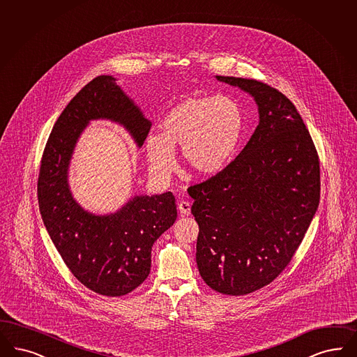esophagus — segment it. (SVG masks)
Returning a JSON list of instances; mask_svg holds the SVG:
<instances>
[{
  "mask_svg": "<svg viewBox=\"0 0 357 357\" xmlns=\"http://www.w3.org/2000/svg\"><path fill=\"white\" fill-rule=\"evenodd\" d=\"M178 211L183 215H188L190 213V204L188 201H181L178 204Z\"/></svg>",
  "mask_w": 357,
  "mask_h": 357,
  "instance_id": "esophagus-1",
  "label": "esophagus"
}]
</instances>
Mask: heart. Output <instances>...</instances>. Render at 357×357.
I'll use <instances>...</instances> for the list:
<instances>
[{
	"label": "heart",
	"instance_id": "obj_1",
	"mask_svg": "<svg viewBox=\"0 0 357 357\" xmlns=\"http://www.w3.org/2000/svg\"><path fill=\"white\" fill-rule=\"evenodd\" d=\"M160 130L144 140L146 160L156 177L167 178L176 169L178 146L193 171L213 176L222 172L237 152L243 114L229 96L188 98L167 112Z\"/></svg>",
	"mask_w": 357,
	"mask_h": 357
}]
</instances>
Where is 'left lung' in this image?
<instances>
[{
  "label": "left lung",
  "instance_id": "1",
  "mask_svg": "<svg viewBox=\"0 0 357 357\" xmlns=\"http://www.w3.org/2000/svg\"><path fill=\"white\" fill-rule=\"evenodd\" d=\"M215 79L249 93L259 123L222 172L188 189L196 261L213 290L246 295L271 283L299 248L319 205V158L289 98L258 80Z\"/></svg>",
  "mask_w": 357,
  "mask_h": 357
}]
</instances>
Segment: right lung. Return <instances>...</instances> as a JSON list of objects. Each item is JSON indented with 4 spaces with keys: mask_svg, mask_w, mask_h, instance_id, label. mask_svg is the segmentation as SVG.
I'll list each match as a JSON object with an SVG mask.
<instances>
[{
    "mask_svg": "<svg viewBox=\"0 0 357 357\" xmlns=\"http://www.w3.org/2000/svg\"><path fill=\"white\" fill-rule=\"evenodd\" d=\"M95 120L119 124L137 148L151 128L116 78L96 77L54 124L40 161L38 204L54 246L74 277L93 292L121 296L149 275L152 246L177 218L176 199L171 192L135 195L112 213L86 211L73 196L68 171L82 133Z\"/></svg>",
    "mask_w": 357,
    "mask_h": 357,
    "instance_id": "add662e5",
    "label": "right lung"
}]
</instances>
